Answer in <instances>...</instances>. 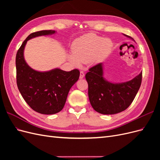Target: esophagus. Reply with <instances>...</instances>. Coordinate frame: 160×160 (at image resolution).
<instances>
[{"label": "esophagus", "instance_id": "esophagus-1", "mask_svg": "<svg viewBox=\"0 0 160 160\" xmlns=\"http://www.w3.org/2000/svg\"><path fill=\"white\" fill-rule=\"evenodd\" d=\"M85 77V73L83 72V71H80V76H79V78L81 79H83Z\"/></svg>", "mask_w": 160, "mask_h": 160}]
</instances>
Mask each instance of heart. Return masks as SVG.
I'll list each match as a JSON object with an SVG mask.
<instances>
[{
    "instance_id": "b5f03b06",
    "label": "heart",
    "mask_w": 160,
    "mask_h": 160,
    "mask_svg": "<svg viewBox=\"0 0 160 160\" xmlns=\"http://www.w3.org/2000/svg\"><path fill=\"white\" fill-rule=\"evenodd\" d=\"M112 47L109 39H104L95 34H87L72 43V53L69 55V59L77 67L89 62L96 63L109 54Z\"/></svg>"
}]
</instances>
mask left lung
Returning a JSON list of instances; mask_svg holds the SVG:
<instances>
[{"label": "left lung", "instance_id": "1", "mask_svg": "<svg viewBox=\"0 0 160 160\" xmlns=\"http://www.w3.org/2000/svg\"><path fill=\"white\" fill-rule=\"evenodd\" d=\"M85 79L88 83L89 101L97 112L101 114L113 115L126 109L141 86L142 72L129 81L113 83L103 77L102 62L91 67Z\"/></svg>", "mask_w": 160, "mask_h": 160}]
</instances>
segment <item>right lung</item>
<instances>
[{"mask_svg":"<svg viewBox=\"0 0 160 160\" xmlns=\"http://www.w3.org/2000/svg\"><path fill=\"white\" fill-rule=\"evenodd\" d=\"M55 31L31 33L23 41L16 55L17 84L23 99L31 109L41 114L51 115L61 111L65 104L71 87L79 79L78 69L65 71L54 69L40 72L32 69L24 59L27 42L36 37L49 35Z\"/></svg>","mask_w":160,"mask_h":160,"instance_id":"obj_1","label":"right lung"}]
</instances>
